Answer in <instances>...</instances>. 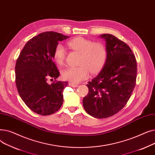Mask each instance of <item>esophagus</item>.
Masks as SVG:
<instances>
[{"mask_svg": "<svg viewBox=\"0 0 155 155\" xmlns=\"http://www.w3.org/2000/svg\"><path fill=\"white\" fill-rule=\"evenodd\" d=\"M68 85H69V86L72 87H77L78 86V84H75L72 83V82H70V83L68 84Z\"/></svg>", "mask_w": 155, "mask_h": 155, "instance_id": "esophagus-1", "label": "esophagus"}]
</instances>
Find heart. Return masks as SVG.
I'll list each match as a JSON object with an SVG mask.
<instances>
[{
    "instance_id": "heart-1",
    "label": "heart",
    "mask_w": 155,
    "mask_h": 155,
    "mask_svg": "<svg viewBox=\"0 0 155 155\" xmlns=\"http://www.w3.org/2000/svg\"><path fill=\"white\" fill-rule=\"evenodd\" d=\"M73 51L80 54L78 64L75 67H67L62 71L63 79L72 83H79L87 78L89 71L91 73L98 71L107 59V49L100 42H94L84 38H77L68 43ZM66 56V50L61 44L56 45L53 54L55 62L63 64Z\"/></svg>"
}]
</instances>
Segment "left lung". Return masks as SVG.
<instances>
[{
    "label": "left lung",
    "instance_id": "obj_1",
    "mask_svg": "<svg viewBox=\"0 0 155 155\" xmlns=\"http://www.w3.org/2000/svg\"><path fill=\"white\" fill-rule=\"evenodd\" d=\"M105 41L107 59L101 71L88 82V94L83 99L85 111L94 117L107 118L123 109L136 85L137 63L131 49L110 34L99 36Z\"/></svg>",
    "mask_w": 155,
    "mask_h": 155
}]
</instances>
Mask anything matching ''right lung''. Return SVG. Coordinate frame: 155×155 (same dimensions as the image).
<instances>
[{
    "label": "right lung",
    "instance_id": "1",
    "mask_svg": "<svg viewBox=\"0 0 155 155\" xmlns=\"http://www.w3.org/2000/svg\"><path fill=\"white\" fill-rule=\"evenodd\" d=\"M68 38L53 31L40 33L28 41L16 61L15 84L19 94L27 106L39 115L52 114L63 104V92L68 82H47L60 76L53 61L54 51L58 42Z\"/></svg>",
    "mask_w": 155,
    "mask_h": 155
}]
</instances>
